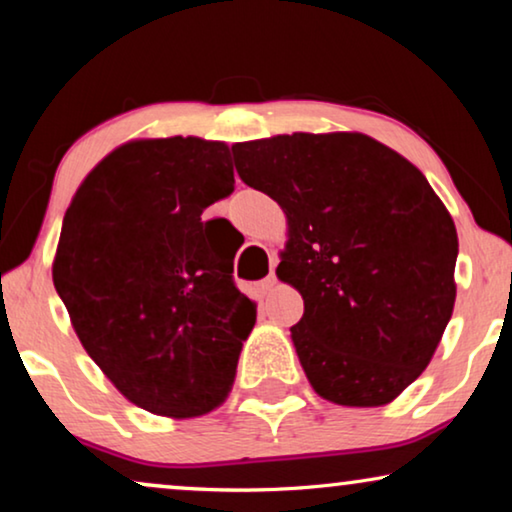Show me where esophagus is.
Here are the masks:
<instances>
[{
	"instance_id": "1",
	"label": "esophagus",
	"mask_w": 512,
	"mask_h": 512,
	"mask_svg": "<svg viewBox=\"0 0 512 512\" xmlns=\"http://www.w3.org/2000/svg\"><path fill=\"white\" fill-rule=\"evenodd\" d=\"M275 289H277V277H275V272H270V275L261 282V293L263 296H270Z\"/></svg>"
}]
</instances>
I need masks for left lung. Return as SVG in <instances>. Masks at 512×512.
I'll return each mask as SVG.
<instances>
[{"instance_id": "left-lung-1", "label": "left lung", "mask_w": 512, "mask_h": 512, "mask_svg": "<svg viewBox=\"0 0 512 512\" xmlns=\"http://www.w3.org/2000/svg\"><path fill=\"white\" fill-rule=\"evenodd\" d=\"M233 158L289 221L277 277L303 296L291 338L312 389L347 408L391 403L452 317L450 212L410 160L361 132L256 139Z\"/></svg>"}]
</instances>
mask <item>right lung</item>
I'll return each instance as SVG.
<instances>
[{"instance_id":"1","label":"right lung","mask_w":512,"mask_h":512,"mask_svg":"<svg viewBox=\"0 0 512 512\" xmlns=\"http://www.w3.org/2000/svg\"><path fill=\"white\" fill-rule=\"evenodd\" d=\"M235 188L230 151L198 137L111 151L69 205L53 284L83 349L130 403L186 419L226 401L256 303L202 212Z\"/></svg>"}]
</instances>
